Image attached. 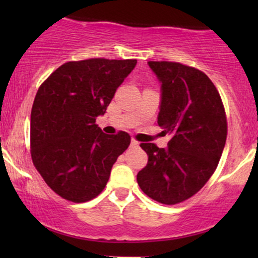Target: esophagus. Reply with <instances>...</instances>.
Segmentation results:
<instances>
[{
	"instance_id": "34e87169",
	"label": "esophagus",
	"mask_w": 258,
	"mask_h": 258,
	"mask_svg": "<svg viewBox=\"0 0 258 258\" xmlns=\"http://www.w3.org/2000/svg\"><path fill=\"white\" fill-rule=\"evenodd\" d=\"M138 146H139V142L136 141V139H132V141H131V147L135 148V147H138Z\"/></svg>"
}]
</instances>
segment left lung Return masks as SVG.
Returning a JSON list of instances; mask_svg holds the SVG:
<instances>
[{"label": "left lung", "mask_w": 258, "mask_h": 258, "mask_svg": "<svg viewBox=\"0 0 258 258\" xmlns=\"http://www.w3.org/2000/svg\"><path fill=\"white\" fill-rule=\"evenodd\" d=\"M161 82L158 123L172 138L166 148L142 143L148 164L137 174L144 194L165 205L191 198L214 174L227 139L220 93L205 73L176 61H148Z\"/></svg>", "instance_id": "left-lung-1"}]
</instances>
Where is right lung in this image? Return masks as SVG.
<instances>
[{"label":"right lung","mask_w":258,"mask_h":258,"mask_svg":"<svg viewBox=\"0 0 258 258\" xmlns=\"http://www.w3.org/2000/svg\"><path fill=\"white\" fill-rule=\"evenodd\" d=\"M136 64V59L68 61L38 87L30 119L31 159L63 199L86 203L98 197L112 165L131 143L125 131L103 133L96 119Z\"/></svg>","instance_id":"obj_1"}]
</instances>
